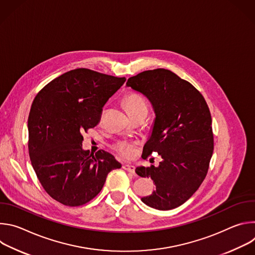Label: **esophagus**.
<instances>
[{
	"label": "esophagus",
	"mask_w": 255,
	"mask_h": 255,
	"mask_svg": "<svg viewBox=\"0 0 255 255\" xmlns=\"http://www.w3.org/2000/svg\"><path fill=\"white\" fill-rule=\"evenodd\" d=\"M123 168L125 170H127L128 172L132 173V174H135V166L132 165V164H123Z\"/></svg>",
	"instance_id": "34e87169"
}]
</instances>
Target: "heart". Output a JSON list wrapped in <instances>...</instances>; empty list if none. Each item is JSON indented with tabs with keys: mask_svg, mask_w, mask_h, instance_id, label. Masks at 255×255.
Listing matches in <instances>:
<instances>
[{
	"mask_svg": "<svg viewBox=\"0 0 255 255\" xmlns=\"http://www.w3.org/2000/svg\"><path fill=\"white\" fill-rule=\"evenodd\" d=\"M124 105L128 114L139 112L142 110H147V105L143 97L136 93L128 94L124 99ZM116 151L123 157H131L134 153L135 145L128 141H119L115 144Z\"/></svg>",
	"mask_w": 255,
	"mask_h": 255,
	"instance_id": "1",
	"label": "heart"
}]
</instances>
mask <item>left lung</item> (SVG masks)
<instances>
[{
	"label": "left lung",
	"mask_w": 255,
	"mask_h": 255,
	"mask_svg": "<svg viewBox=\"0 0 255 255\" xmlns=\"http://www.w3.org/2000/svg\"><path fill=\"white\" fill-rule=\"evenodd\" d=\"M143 94L155 113L152 132L142 158L157 152L158 166H139L136 173L151 177L155 190L141 198L157 210H171L187 202L205 179L214 149L212 118L202 94L189 82L164 68L145 70L126 84Z\"/></svg>",
	"instance_id": "left-lung-1"
}]
</instances>
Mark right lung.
<instances>
[{"mask_svg": "<svg viewBox=\"0 0 255 255\" xmlns=\"http://www.w3.org/2000/svg\"><path fill=\"white\" fill-rule=\"evenodd\" d=\"M88 69L69 70L35 97L28 117V148L45 192L69 207L82 206L103 189L108 173L122 165L105 150L83 149L82 133L100 122L103 107L125 83Z\"/></svg>", "mask_w": 255, "mask_h": 255, "instance_id": "add662e5", "label": "right lung"}]
</instances>
